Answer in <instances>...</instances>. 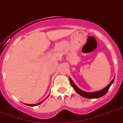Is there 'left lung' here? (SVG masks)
<instances>
[{
    "mask_svg": "<svg viewBox=\"0 0 123 123\" xmlns=\"http://www.w3.org/2000/svg\"><path fill=\"white\" fill-rule=\"evenodd\" d=\"M114 79H112V81H111V82L108 84L106 87H105V88L101 89V90L98 91H96V92H86L84 91L81 90L79 87H77L76 86V85L74 83L73 81L71 79V78L69 77V79L70 82H71V84L72 86V87L74 88V91L77 92V94H79V95H81V96L84 97V98H88V99H94V98H99L103 96L104 95L106 94L107 93V92L109 90V87L111 86V84L113 83L114 80Z\"/></svg>",
    "mask_w": 123,
    "mask_h": 123,
    "instance_id": "left-lung-1",
    "label": "left lung"
}]
</instances>
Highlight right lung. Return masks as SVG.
I'll return each instance as SVG.
<instances>
[{
  "label": "right lung",
  "mask_w": 123,
  "mask_h": 123,
  "mask_svg": "<svg viewBox=\"0 0 123 123\" xmlns=\"http://www.w3.org/2000/svg\"><path fill=\"white\" fill-rule=\"evenodd\" d=\"M48 96H47V97H48ZM45 99L42 100V101H41V102H40V103H37V104H34V105H29V104H25V105H27V106H37V105H40V104H41V103H43V102H44V101H45Z\"/></svg>",
  "instance_id": "add662e5"
}]
</instances>
